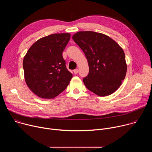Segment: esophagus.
Wrapping results in <instances>:
<instances>
[{
    "label": "esophagus",
    "instance_id": "obj_1",
    "mask_svg": "<svg viewBox=\"0 0 152 152\" xmlns=\"http://www.w3.org/2000/svg\"><path fill=\"white\" fill-rule=\"evenodd\" d=\"M73 72H74L75 74H77L78 72H79V70H78V69H75V70H73Z\"/></svg>",
    "mask_w": 152,
    "mask_h": 152
}]
</instances>
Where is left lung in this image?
Instances as JSON below:
<instances>
[{
	"instance_id": "obj_1",
	"label": "left lung",
	"mask_w": 152,
	"mask_h": 152,
	"mask_svg": "<svg viewBox=\"0 0 152 152\" xmlns=\"http://www.w3.org/2000/svg\"><path fill=\"white\" fill-rule=\"evenodd\" d=\"M87 59L89 73L83 82L90 91L99 96L114 93L125 78V54L117 43L104 34L80 31L72 37Z\"/></svg>"
}]
</instances>
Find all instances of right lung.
I'll use <instances>...</instances> for the list:
<instances>
[{
  "instance_id": "1",
  "label": "right lung",
  "mask_w": 152,
  "mask_h": 152,
  "mask_svg": "<svg viewBox=\"0 0 152 152\" xmlns=\"http://www.w3.org/2000/svg\"><path fill=\"white\" fill-rule=\"evenodd\" d=\"M70 36L69 33H62L41 38L25 56V79L30 90L38 97L53 99L69 84L73 75L66 68L62 52Z\"/></svg>"
}]
</instances>
